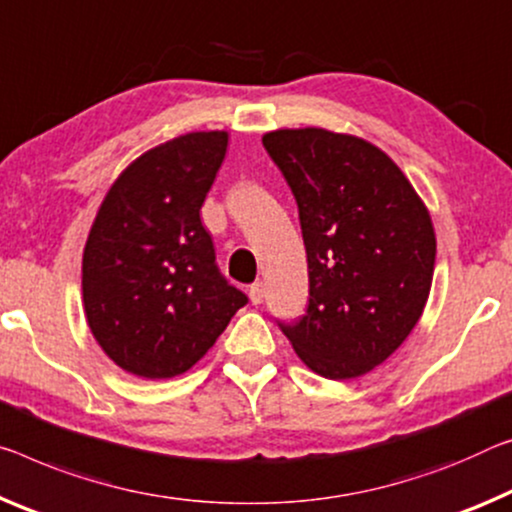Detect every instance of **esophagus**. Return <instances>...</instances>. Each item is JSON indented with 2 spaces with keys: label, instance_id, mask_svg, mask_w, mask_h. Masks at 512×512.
<instances>
[{
  "label": "esophagus",
  "instance_id": "esophagus-1",
  "mask_svg": "<svg viewBox=\"0 0 512 512\" xmlns=\"http://www.w3.org/2000/svg\"><path fill=\"white\" fill-rule=\"evenodd\" d=\"M248 294H250V300H253V305L262 303V300H264V285H262V282H255V285H250Z\"/></svg>",
  "mask_w": 512,
  "mask_h": 512
}]
</instances>
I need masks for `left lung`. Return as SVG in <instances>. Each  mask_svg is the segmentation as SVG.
<instances>
[{"label": "left lung", "instance_id": "1", "mask_svg": "<svg viewBox=\"0 0 512 512\" xmlns=\"http://www.w3.org/2000/svg\"><path fill=\"white\" fill-rule=\"evenodd\" d=\"M298 202L310 305L282 332L307 369L360 378L417 326L431 294L435 230L415 186L387 154L323 127L262 136Z\"/></svg>", "mask_w": 512, "mask_h": 512}]
</instances>
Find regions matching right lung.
I'll return each instance as SVG.
<instances>
[{"label":"right lung","instance_id":"add662e5","mask_svg":"<svg viewBox=\"0 0 512 512\" xmlns=\"http://www.w3.org/2000/svg\"><path fill=\"white\" fill-rule=\"evenodd\" d=\"M227 132H189L136 157L116 177L81 259L84 314L95 342L145 380L189 371L246 296L216 269L200 207Z\"/></svg>","mask_w":512,"mask_h":512}]
</instances>
